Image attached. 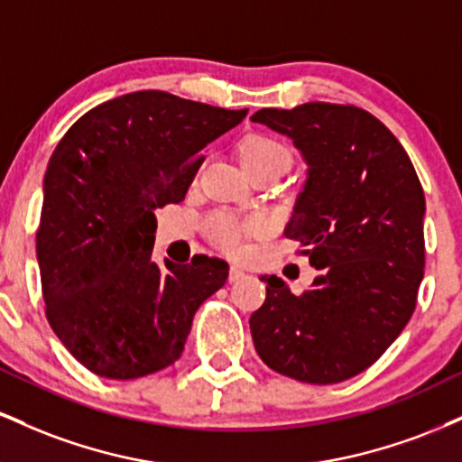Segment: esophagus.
I'll return each instance as SVG.
<instances>
[{
    "label": "esophagus",
    "mask_w": 462,
    "mask_h": 462,
    "mask_svg": "<svg viewBox=\"0 0 462 462\" xmlns=\"http://www.w3.org/2000/svg\"><path fill=\"white\" fill-rule=\"evenodd\" d=\"M241 278H245V272H243L241 267H232L230 275H227V280H230V282H238Z\"/></svg>",
    "instance_id": "34e87169"
}]
</instances>
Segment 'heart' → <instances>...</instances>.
I'll return each instance as SVG.
<instances>
[{"label": "heart", "mask_w": 462, "mask_h": 462, "mask_svg": "<svg viewBox=\"0 0 462 462\" xmlns=\"http://www.w3.org/2000/svg\"><path fill=\"white\" fill-rule=\"evenodd\" d=\"M238 158H241V164L247 169L258 167V164H267V162H280V164H289L291 153L280 141L269 139V136L263 134H249L241 141L238 145ZM254 224H245L235 215L227 213H219L213 215L208 219V236L215 245H219L226 252L236 254L241 249L243 236L252 230Z\"/></svg>", "instance_id": "obj_1"}]
</instances>
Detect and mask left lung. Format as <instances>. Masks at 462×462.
Returning a JSON list of instances; mask_svg holds the SVG:
<instances>
[{
    "label": "left lung",
    "instance_id": "8db88e82",
    "mask_svg": "<svg viewBox=\"0 0 462 462\" xmlns=\"http://www.w3.org/2000/svg\"><path fill=\"white\" fill-rule=\"evenodd\" d=\"M252 121L289 136L309 164L284 235L319 269L301 295L263 275L267 298L249 317L254 347L300 383H343L383 356L415 310L423 189L400 141L356 106L263 108Z\"/></svg>",
    "mask_w": 462,
    "mask_h": 462
}]
</instances>
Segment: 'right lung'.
<instances>
[{
    "mask_svg": "<svg viewBox=\"0 0 462 462\" xmlns=\"http://www.w3.org/2000/svg\"><path fill=\"white\" fill-rule=\"evenodd\" d=\"M164 91H136L82 115L51 153L36 232L50 326L93 374L134 380L173 365L193 315L227 263L152 258L156 208L180 204L199 152L245 119Z\"/></svg>",
    "mask_w": 462,
    "mask_h": 462,
    "instance_id": "obj_1",
    "label": "right lung"
}]
</instances>
